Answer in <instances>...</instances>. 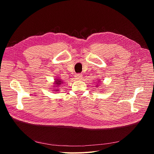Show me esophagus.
Returning <instances> with one entry per match:
<instances>
[{"label": "esophagus", "mask_w": 154, "mask_h": 154, "mask_svg": "<svg viewBox=\"0 0 154 154\" xmlns=\"http://www.w3.org/2000/svg\"><path fill=\"white\" fill-rule=\"evenodd\" d=\"M82 74H75V79L77 80H82Z\"/></svg>", "instance_id": "34e87169"}]
</instances>
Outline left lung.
Masks as SVG:
<instances>
[{
  "mask_svg": "<svg viewBox=\"0 0 154 154\" xmlns=\"http://www.w3.org/2000/svg\"><path fill=\"white\" fill-rule=\"evenodd\" d=\"M99 82H100V80H98V83H99ZM96 87H97V85H96Z\"/></svg>",
  "mask_w": 154,
  "mask_h": 154,
  "instance_id": "left-lung-1",
  "label": "left lung"
}]
</instances>
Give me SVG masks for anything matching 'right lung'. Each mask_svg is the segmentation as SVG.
<instances>
[{
  "label": "right lung",
  "mask_w": 154,
  "mask_h": 154,
  "mask_svg": "<svg viewBox=\"0 0 154 154\" xmlns=\"http://www.w3.org/2000/svg\"><path fill=\"white\" fill-rule=\"evenodd\" d=\"M54 82L53 83H54V87L56 88V87H59L60 86V85H61L62 83H63V81L61 80V79H60V78H57V79H54ZM54 90H56V91H58V88H55ZM53 91H54V90H53Z\"/></svg>",
  "instance_id": "add662e5"
}]
</instances>
